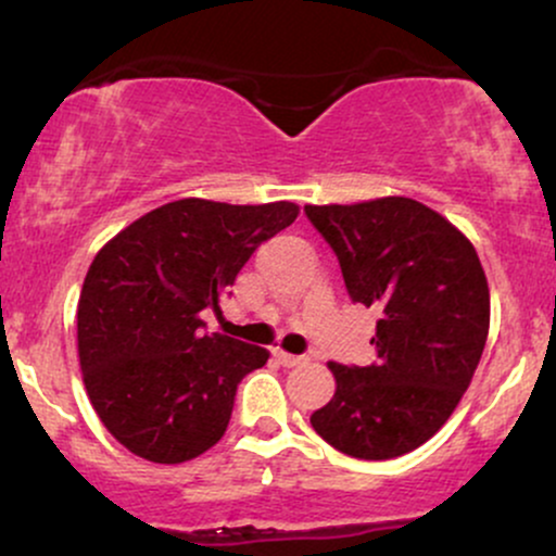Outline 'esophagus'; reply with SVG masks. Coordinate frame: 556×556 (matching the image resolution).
<instances>
[{
    "mask_svg": "<svg viewBox=\"0 0 556 556\" xmlns=\"http://www.w3.org/2000/svg\"><path fill=\"white\" fill-rule=\"evenodd\" d=\"M274 361H277L279 366H285V368H295V366H300V363H303L305 358H303V355H290V353H285V350H274Z\"/></svg>",
    "mask_w": 556,
    "mask_h": 556,
    "instance_id": "esophagus-1",
    "label": "esophagus"
}]
</instances>
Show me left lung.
I'll use <instances>...</instances> for the list:
<instances>
[{
    "label": "left lung",
    "instance_id": "left-lung-1",
    "mask_svg": "<svg viewBox=\"0 0 556 556\" xmlns=\"http://www.w3.org/2000/svg\"><path fill=\"white\" fill-rule=\"evenodd\" d=\"M305 216L340 261L350 300L379 311L376 361L329 363L337 392L311 426L358 460L407 455L446 424L486 344L489 285L476 248L402 195L305 206Z\"/></svg>",
    "mask_w": 556,
    "mask_h": 556
}]
</instances>
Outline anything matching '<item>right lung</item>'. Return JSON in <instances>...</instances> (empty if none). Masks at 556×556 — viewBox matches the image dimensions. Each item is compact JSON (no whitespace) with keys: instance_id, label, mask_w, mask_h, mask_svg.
<instances>
[{"instance_id":"right-lung-1","label":"right lung","mask_w":556,"mask_h":556,"mask_svg":"<svg viewBox=\"0 0 556 556\" xmlns=\"http://www.w3.org/2000/svg\"><path fill=\"white\" fill-rule=\"evenodd\" d=\"M295 203L264 206L182 198L125 227L96 253L78 300L86 392L132 455L175 465L225 437L238 384L266 348L206 334L253 251L290 227Z\"/></svg>"}]
</instances>
